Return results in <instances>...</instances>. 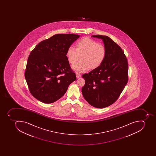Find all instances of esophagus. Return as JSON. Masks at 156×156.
Listing matches in <instances>:
<instances>
[{"mask_svg":"<svg viewBox=\"0 0 156 156\" xmlns=\"http://www.w3.org/2000/svg\"><path fill=\"white\" fill-rule=\"evenodd\" d=\"M81 76V75L80 74H78V73H76V78H79Z\"/></svg>","mask_w":156,"mask_h":156,"instance_id":"esophagus-1","label":"esophagus"}]
</instances>
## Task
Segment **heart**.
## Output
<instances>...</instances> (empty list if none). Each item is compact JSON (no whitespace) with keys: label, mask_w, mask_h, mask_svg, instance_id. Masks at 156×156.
Returning a JSON list of instances; mask_svg holds the SVG:
<instances>
[{"label":"heart","mask_w":156,"mask_h":156,"mask_svg":"<svg viewBox=\"0 0 156 156\" xmlns=\"http://www.w3.org/2000/svg\"><path fill=\"white\" fill-rule=\"evenodd\" d=\"M106 49L102 44H98L93 39L85 37L76 42V49L69 47L66 52L68 62L74 65L80 59L81 61L73 67L79 73H84L88 70L99 67L105 59Z\"/></svg>","instance_id":"1"}]
</instances>
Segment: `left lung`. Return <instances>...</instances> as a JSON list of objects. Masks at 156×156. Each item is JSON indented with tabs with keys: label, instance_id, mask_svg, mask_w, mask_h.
I'll list each match as a JSON object with an SVG mask.
<instances>
[{
	"label": "left lung",
	"instance_id": "8db88e82",
	"mask_svg": "<svg viewBox=\"0 0 156 156\" xmlns=\"http://www.w3.org/2000/svg\"><path fill=\"white\" fill-rule=\"evenodd\" d=\"M91 37L102 40L106 55L99 67L82 75L85 84L82 94L92 106L103 108L114 103L126 86L128 80L127 60L122 48L109 37L98 34Z\"/></svg>",
	"mask_w": 156,
	"mask_h": 156
}]
</instances>
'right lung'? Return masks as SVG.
I'll return each instance as SVG.
<instances>
[{"label":"right lung","instance_id":"1","mask_svg":"<svg viewBox=\"0 0 156 156\" xmlns=\"http://www.w3.org/2000/svg\"><path fill=\"white\" fill-rule=\"evenodd\" d=\"M78 34H55L38 43L27 61L25 77L30 92L40 101L51 103L61 98L76 80L66 57Z\"/></svg>","mask_w":156,"mask_h":156}]
</instances>
